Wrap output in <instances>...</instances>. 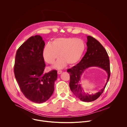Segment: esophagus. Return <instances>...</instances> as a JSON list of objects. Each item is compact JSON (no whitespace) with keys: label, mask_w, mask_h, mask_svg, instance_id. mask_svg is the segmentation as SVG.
Instances as JSON below:
<instances>
[{"label":"esophagus","mask_w":127,"mask_h":127,"mask_svg":"<svg viewBox=\"0 0 127 127\" xmlns=\"http://www.w3.org/2000/svg\"><path fill=\"white\" fill-rule=\"evenodd\" d=\"M57 73H58V74H61L62 73V71L61 70H58L57 71Z\"/></svg>","instance_id":"1"}]
</instances>
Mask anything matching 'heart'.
<instances>
[{
  "mask_svg": "<svg viewBox=\"0 0 127 127\" xmlns=\"http://www.w3.org/2000/svg\"><path fill=\"white\" fill-rule=\"evenodd\" d=\"M86 45L83 41L75 38H60L54 40L51 44L45 46L43 52L45 61L53 64L59 56L60 58L54 67L61 69L68 63L70 65L77 64L82 57Z\"/></svg>",
  "mask_w": 127,
  "mask_h": 127,
  "instance_id": "1",
  "label": "heart"
}]
</instances>
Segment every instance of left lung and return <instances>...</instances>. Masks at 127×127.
Segmentation results:
<instances>
[{
    "instance_id": "left-lung-1",
    "label": "left lung",
    "mask_w": 127,
    "mask_h": 127,
    "mask_svg": "<svg viewBox=\"0 0 127 127\" xmlns=\"http://www.w3.org/2000/svg\"><path fill=\"white\" fill-rule=\"evenodd\" d=\"M87 51L79 63L68 69L70 74L69 87L74 95L79 99L85 102L96 100L103 93L110 76V60L107 53L102 45L95 39L88 35L87 37ZM99 67L104 69L108 74L107 82L100 92L90 95L84 92L81 85V78L86 69L90 67Z\"/></svg>"
}]
</instances>
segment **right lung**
Segmentation results:
<instances>
[{
    "label": "right lung",
    "instance_id": "add662e5",
    "mask_svg": "<svg viewBox=\"0 0 127 127\" xmlns=\"http://www.w3.org/2000/svg\"><path fill=\"white\" fill-rule=\"evenodd\" d=\"M45 45L41 35L32 36L18 49L15 58L14 75L21 91L28 99L37 103L49 99L57 78L56 70L44 73Z\"/></svg>",
    "mask_w": 127,
    "mask_h": 127
}]
</instances>
